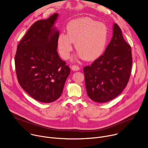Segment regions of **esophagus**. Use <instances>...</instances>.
I'll return each instance as SVG.
<instances>
[{"mask_svg":"<svg viewBox=\"0 0 148 148\" xmlns=\"http://www.w3.org/2000/svg\"><path fill=\"white\" fill-rule=\"evenodd\" d=\"M72 70L74 71H78L79 70V67L77 65H73L71 67Z\"/></svg>","mask_w":148,"mask_h":148,"instance_id":"obj_1","label":"esophagus"}]
</instances>
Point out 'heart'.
<instances>
[{
  "label": "heart",
  "mask_w": 148,
  "mask_h": 148,
  "mask_svg": "<svg viewBox=\"0 0 148 148\" xmlns=\"http://www.w3.org/2000/svg\"><path fill=\"white\" fill-rule=\"evenodd\" d=\"M67 33L61 32L57 45L60 56L67 59L73 48V42L78 56L87 61L99 57L106 47L108 30L107 26L90 17L73 20L67 24Z\"/></svg>",
  "instance_id": "b5f03b06"
}]
</instances>
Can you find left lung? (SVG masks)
I'll return each mask as SVG.
<instances>
[{"instance_id": "1", "label": "left lung", "mask_w": 148, "mask_h": 148, "mask_svg": "<svg viewBox=\"0 0 148 148\" xmlns=\"http://www.w3.org/2000/svg\"><path fill=\"white\" fill-rule=\"evenodd\" d=\"M132 64L131 46L115 23L112 40L103 54L84 67L88 97L97 102H106L116 97L127 86Z\"/></svg>"}]
</instances>
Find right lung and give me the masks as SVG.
<instances>
[{
  "mask_svg": "<svg viewBox=\"0 0 148 148\" xmlns=\"http://www.w3.org/2000/svg\"><path fill=\"white\" fill-rule=\"evenodd\" d=\"M57 17L54 13L34 23L18 44L14 58L20 86L32 98L44 103L61 96L70 73L57 51L59 32L53 26Z\"/></svg>",
  "mask_w": 148,
  "mask_h": 148,
  "instance_id": "obj_1",
  "label": "right lung"
}]
</instances>
